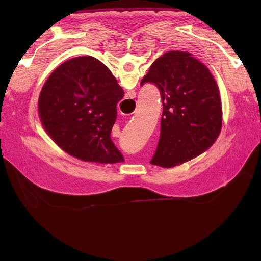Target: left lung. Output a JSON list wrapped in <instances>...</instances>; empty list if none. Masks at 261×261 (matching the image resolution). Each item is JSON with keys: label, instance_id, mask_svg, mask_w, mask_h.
Returning <instances> with one entry per match:
<instances>
[{"label": "left lung", "instance_id": "obj_1", "mask_svg": "<svg viewBox=\"0 0 261 261\" xmlns=\"http://www.w3.org/2000/svg\"><path fill=\"white\" fill-rule=\"evenodd\" d=\"M160 91L163 116L150 164L171 168L213 145L222 126L219 87L205 65L186 51H168L154 60L140 85Z\"/></svg>", "mask_w": 261, "mask_h": 261}]
</instances>
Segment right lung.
<instances>
[{
	"mask_svg": "<svg viewBox=\"0 0 261 261\" xmlns=\"http://www.w3.org/2000/svg\"><path fill=\"white\" fill-rule=\"evenodd\" d=\"M124 92L98 59L82 56L55 69L38 102L41 124L51 139L77 159L99 164L124 160L111 140L116 104Z\"/></svg>",
	"mask_w": 261,
	"mask_h": 261,
	"instance_id": "1",
	"label": "right lung"
}]
</instances>
